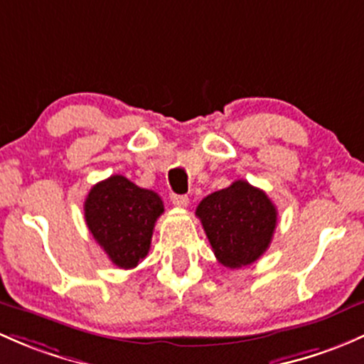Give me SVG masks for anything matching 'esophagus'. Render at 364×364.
<instances>
[{
  "label": "esophagus",
  "instance_id": "obj_1",
  "mask_svg": "<svg viewBox=\"0 0 364 364\" xmlns=\"http://www.w3.org/2000/svg\"><path fill=\"white\" fill-rule=\"evenodd\" d=\"M171 200H172V204L176 205V208H188V204H190V198L186 197V195L172 193Z\"/></svg>",
  "mask_w": 364,
  "mask_h": 364
}]
</instances>
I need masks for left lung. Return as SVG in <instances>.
<instances>
[{
  "label": "left lung",
  "mask_w": 364,
  "mask_h": 364,
  "mask_svg": "<svg viewBox=\"0 0 364 364\" xmlns=\"http://www.w3.org/2000/svg\"><path fill=\"white\" fill-rule=\"evenodd\" d=\"M195 214L221 265L240 269L269 250L277 227V209L263 190L239 179L197 205Z\"/></svg>",
  "instance_id": "obj_1"
}]
</instances>
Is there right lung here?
I'll list each match as a JSON object with an SVG mask.
<instances>
[{
    "mask_svg": "<svg viewBox=\"0 0 364 364\" xmlns=\"http://www.w3.org/2000/svg\"><path fill=\"white\" fill-rule=\"evenodd\" d=\"M85 223L95 242L118 269H134L150 251L164 202L153 190L139 188L114 174L90 188L83 204Z\"/></svg>",
    "mask_w": 364,
    "mask_h": 364,
    "instance_id": "add662e5",
    "label": "right lung"
}]
</instances>
